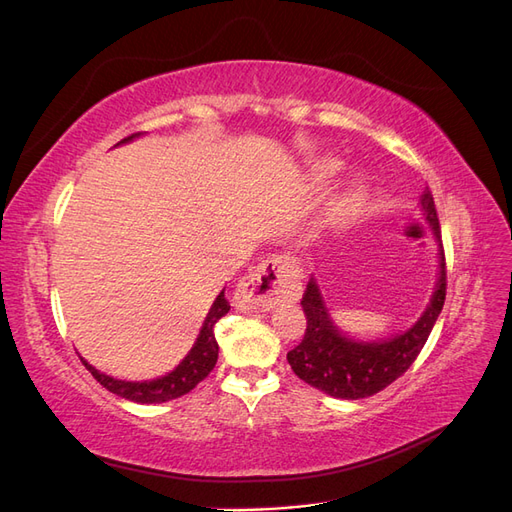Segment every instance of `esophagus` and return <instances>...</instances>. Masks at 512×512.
I'll use <instances>...</instances> for the list:
<instances>
[{"label": "esophagus", "instance_id": "esophagus-1", "mask_svg": "<svg viewBox=\"0 0 512 512\" xmlns=\"http://www.w3.org/2000/svg\"><path fill=\"white\" fill-rule=\"evenodd\" d=\"M299 290L297 267L275 256L262 260L258 269L243 277L237 284L232 305L241 312H265V309H271L282 301H297Z\"/></svg>", "mask_w": 512, "mask_h": 512}]
</instances>
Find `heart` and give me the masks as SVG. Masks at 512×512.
Listing matches in <instances>:
<instances>
[{"instance_id":"heart-1","label":"heart","mask_w":512,"mask_h":512,"mask_svg":"<svg viewBox=\"0 0 512 512\" xmlns=\"http://www.w3.org/2000/svg\"><path fill=\"white\" fill-rule=\"evenodd\" d=\"M339 170H342V162L324 156L314 160L312 166H309V179H312L316 188H324V185H329L337 177ZM365 203H367V183L363 179H352L333 200L331 211H329L331 224L346 226L354 222L363 213Z\"/></svg>"}]
</instances>
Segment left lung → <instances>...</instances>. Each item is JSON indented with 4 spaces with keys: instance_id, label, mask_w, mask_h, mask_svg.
Returning <instances> with one entry per match:
<instances>
[{
    "instance_id": "obj_1",
    "label": "left lung",
    "mask_w": 512,
    "mask_h": 512,
    "mask_svg": "<svg viewBox=\"0 0 512 512\" xmlns=\"http://www.w3.org/2000/svg\"><path fill=\"white\" fill-rule=\"evenodd\" d=\"M425 220L440 245V273L436 292L412 329L382 342H356L335 329L329 309L322 301L320 288L312 277L303 292V312L307 329L299 346L288 352V363L303 382L316 386L331 397L363 399L386 389L416 361L436 324L446 299V262L442 250V230L433 194L427 188L421 196Z\"/></svg>"
}]
</instances>
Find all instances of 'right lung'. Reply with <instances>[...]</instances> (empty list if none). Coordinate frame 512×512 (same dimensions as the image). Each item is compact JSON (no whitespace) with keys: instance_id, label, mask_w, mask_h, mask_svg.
Listing matches in <instances>:
<instances>
[{"instance_id":"obj_1","label":"right lung","mask_w":512,"mask_h":512,"mask_svg":"<svg viewBox=\"0 0 512 512\" xmlns=\"http://www.w3.org/2000/svg\"><path fill=\"white\" fill-rule=\"evenodd\" d=\"M141 136V132L130 134L128 138H123L117 145L123 143H130L132 138ZM228 301L224 297V290L218 294V299L213 301L209 314L203 322V329H200V335L196 339L194 348L188 352V356L170 371V374L156 378V380H145V382H126V380H117L102 374L96 367H91L85 359L83 365L91 371V376H94L106 391H111L123 399H130L136 401V404H162V401H170V399H177L185 393H190L198 382H203L209 374L211 369L218 363V342H215V335H213V327L215 322H218L222 316L228 314Z\"/></svg>"}]
</instances>
